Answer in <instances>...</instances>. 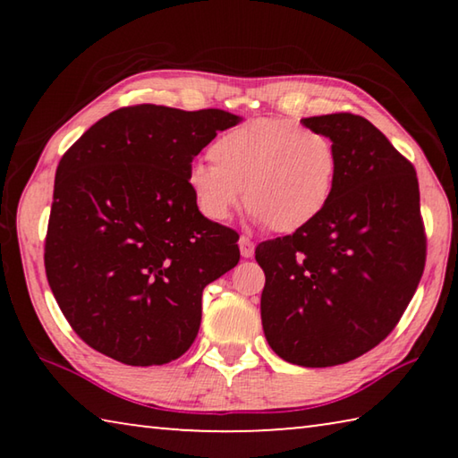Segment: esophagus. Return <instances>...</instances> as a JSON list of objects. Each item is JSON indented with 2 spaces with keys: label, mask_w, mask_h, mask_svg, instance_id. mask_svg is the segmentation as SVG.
<instances>
[{
  "label": "esophagus",
  "mask_w": 458,
  "mask_h": 458,
  "mask_svg": "<svg viewBox=\"0 0 458 458\" xmlns=\"http://www.w3.org/2000/svg\"><path fill=\"white\" fill-rule=\"evenodd\" d=\"M238 244H240V254H242V259H252L254 257V242L250 238L240 236Z\"/></svg>",
  "instance_id": "34e87169"
}]
</instances>
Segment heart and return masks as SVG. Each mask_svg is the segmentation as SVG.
<instances>
[{"label":"heart","mask_w":458,"mask_h":458,"mask_svg":"<svg viewBox=\"0 0 458 458\" xmlns=\"http://www.w3.org/2000/svg\"><path fill=\"white\" fill-rule=\"evenodd\" d=\"M210 157L214 164L193 161L185 183L198 210L214 222L228 220L244 193L254 220L294 232L325 210L335 188L331 139L286 119H254L226 131Z\"/></svg>","instance_id":"obj_1"}]
</instances>
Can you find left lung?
<instances>
[{"label": "left lung", "mask_w": 458, "mask_h": 458, "mask_svg": "<svg viewBox=\"0 0 458 458\" xmlns=\"http://www.w3.org/2000/svg\"><path fill=\"white\" fill-rule=\"evenodd\" d=\"M301 123L335 147V188L311 224L257 246L260 317L278 358L329 368L396 327L420 283L426 236L414 167L382 131L352 113Z\"/></svg>", "instance_id": "8db88e82"}]
</instances>
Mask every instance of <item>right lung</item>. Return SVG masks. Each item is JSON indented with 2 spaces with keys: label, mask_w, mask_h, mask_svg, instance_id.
<instances>
[{
  "label": "right lung",
  "mask_w": 458,
  "mask_h": 458,
  "mask_svg": "<svg viewBox=\"0 0 458 458\" xmlns=\"http://www.w3.org/2000/svg\"><path fill=\"white\" fill-rule=\"evenodd\" d=\"M242 121L220 108L137 105L97 121L62 155L44 265L84 344L127 366L190 350L204 286L240 260L238 234L198 210L185 174Z\"/></svg>",
  "instance_id": "1"
}]
</instances>
